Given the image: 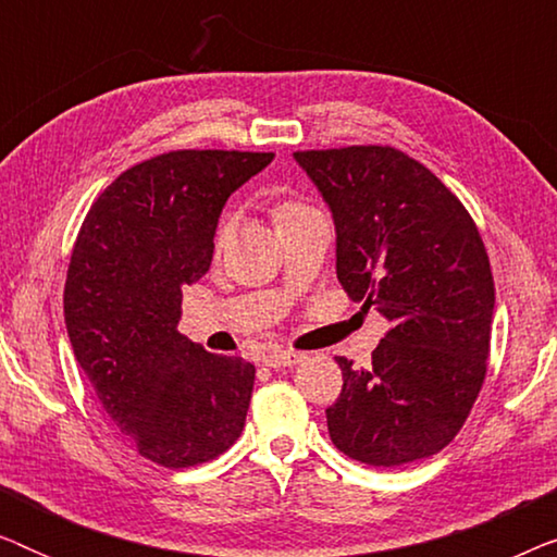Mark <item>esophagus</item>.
Here are the masks:
<instances>
[{
    "label": "esophagus",
    "instance_id": "esophagus-1",
    "mask_svg": "<svg viewBox=\"0 0 557 557\" xmlns=\"http://www.w3.org/2000/svg\"><path fill=\"white\" fill-rule=\"evenodd\" d=\"M263 362L269 368H288V364L301 362V352H294V349H271V352L263 355Z\"/></svg>",
    "mask_w": 557,
    "mask_h": 557
}]
</instances>
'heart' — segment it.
I'll return each instance as SVG.
<instances>
[{"label": "heart", "instance_id": "heart-1", "mask_svg": "<svg viewBox=\"0 0 557 557\" xmlns=\"http://www.w3.org/2000/svg\"><path fill=\"white\" fill-rule=\"evenodd\" d=\"M309 210L311 208H307V205H301V202H296V200H281V202L273 205V210H271L273 225H281V223H286V220L299 218V215H304V212H309ZM225 235H227V225L220 227L218 243H223Z\"/></svg>", "mask_w": 557, "mask_h": 557}]
</instances>
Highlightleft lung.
Listing matches in <instances>:
<instances>
[{
	"instance_id": "obj_1",
	"label": "left lung",
	"mask_w": 557,
	"mask_h": 557,
	"mask_svg": "<svg viewBox=\"0 0 557 557\" xmlns=\"http://www.w3.org/2000/svg\"><path fill=\"white\" fill-rule=\"evenodd\" d=\"M337 231V278L387 322L372 364L337 357L332 444L370 467L429 459L471 413L490 357L494 278L459 197L395 147L294 151Z\"/></svg>"
}]
</instances>
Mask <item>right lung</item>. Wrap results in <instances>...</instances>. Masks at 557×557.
I'll list each match as a JSON object with an SVG mask.
<instances>
[{"mask_svg":"<svg viewBox=\"0 0 557 557\" xmlns=\"http://www.w3.org/2000/svg\"><path fill=\"white\" fill-rule=\"evenodd\" d=\"M271 151L180 149L121 172L90 205L63 309L75 360L144 459L187 469L238 441L256 368L177 332L182 288L210 269L235 189Z\"/></svg>","mask_w":557,"mask_h":557,"instance_id":"add662e5","label":"right lung"}]
</instances>
